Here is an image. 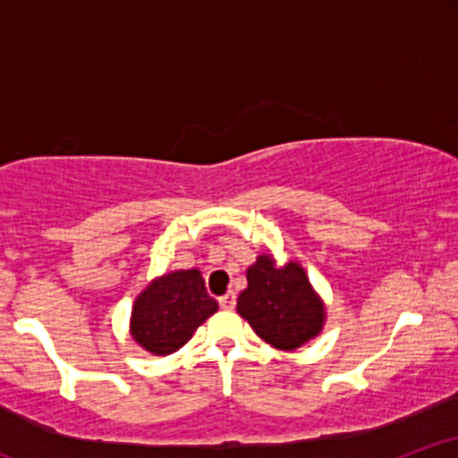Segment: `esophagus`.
<instances>
[{
    "mask_svg": "<svg viewBox=\"0 0 458 458\" xmlns=\"http://www.w3.org/2000/svg\"><path fill=\"white\" fill-rule=\"evenodd\" d=\"M234 303H236L234 293H225L224 297H219V306H222L224 310H233Z\"/></svg>",
    "mask_w": 458,
    "mask_h": 458,
    "instance_id": "34e87169",
    "label": "esophagus"
}]
</instances>
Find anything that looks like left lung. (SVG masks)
I'll use <instances>...</instances> for the list:
<instances>
[{
    "mask_svg": "<svg viewBox=\"0 0 458 458\" xmlns=\"http://www.w3.org/2000/svg\"><path fill=\"white\" fill-rule=\"evenodd\" d=\"M236 312L260 340L277 351H297L320 335L327 320L323 297L297 260L277 265L273 254L256 256Z\"/></svg>",
    "mask_w": 458,
    "mask_h": 458,
    "instance_id": "obj_1",
    "label": "left lung"
}]
</instances>
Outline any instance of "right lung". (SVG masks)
<instances>
[{"label": "right lung", "mask_w": 458, "mask_h": 458, "mask_svg": "<svg viewBox=\"0 0 458 458\" xmlns=\"http://www.w3.org/2000/svg\"><path fill=\"white\" fill-rule=\"evenodd\" d=\"M217 308L198 269L163 273L146 284L133 301L129 334L148 353L172 355L191 340L199 325L213 317Z\"/></svg>", "instance_id": "right-lung-1"}]
</instances>
